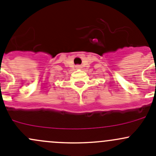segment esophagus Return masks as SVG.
I'll return each instance as SVG.
<instances>
[{"label": "esophagus", "mask_w": 156, "mask_h": 156, "mask_svg": "<svg viewBox=\"0 0 156 156\" xmlns=\"http://www.w3.org/2000/svg\"><path fill=\"white\" fill-rule=\"evenodd\" d=\"M75 68L77 69H81V65H76L75 66Z\"/></svg>", "instance_id": "1"}]
</instances>
